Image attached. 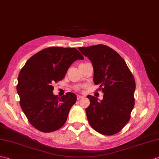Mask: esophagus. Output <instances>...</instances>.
Listing matches in <instances>:
<instances>
[{
	"mask_svg": "<svg viewBox=\"0 0 159 159\" xmlns=\"http://www.w3.org/2000/svg\"><path fill=\"white\" fill-rule=\"evenodd\" d=\"M84 96H83V95H77V99H80L81 98H83Z\"/></svg>",
	"mask_w": 159,
	"mask_h": 159,
	"instance_id": "esophagus-1",
	"label": "esophagus"
}]
</instances>
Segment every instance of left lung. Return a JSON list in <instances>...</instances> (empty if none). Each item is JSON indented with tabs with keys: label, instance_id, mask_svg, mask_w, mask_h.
<instances>
[{
	"label": "left lung",
	"instance_id": "obj_1",
	"mask_svg": "<svg viewBox=\"0 0 159 159\" xmlns=\"http://www.w3.org/2000/svg\"><path fill=\"white\" fill-rule=\"evenodd\" d=\"M79 50L91 61L93 82L99 84L103 99L87 95L90 105L86 108L91 127L105 135L120 131L130 120L134 107L135 81L129 68L116 51L104 45L79 47Z\"/></svg>",
	"mask_w": 159,
	"mask_h": 159
}]
</instances>
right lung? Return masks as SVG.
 <instances>
[{"mask_svg": "<svg viewBox=\"0 0 159 159\" xmlns=\"http://www.w3.org/2000/svg\"><path fill=\"white\" fill-rule=\"evenodd\" d=\"M83 59L76 48L52 47L34 54L21 68L17 85L20 104L36 129L49 133L65 124L76 96L68 92L57 98L53 93L52 83L64 78L74 61Z\"/></svg>", "mask_w": 159, "mask_h": 159, "instance_id": "add662e5", "label": "right lung"}]
</instances>
